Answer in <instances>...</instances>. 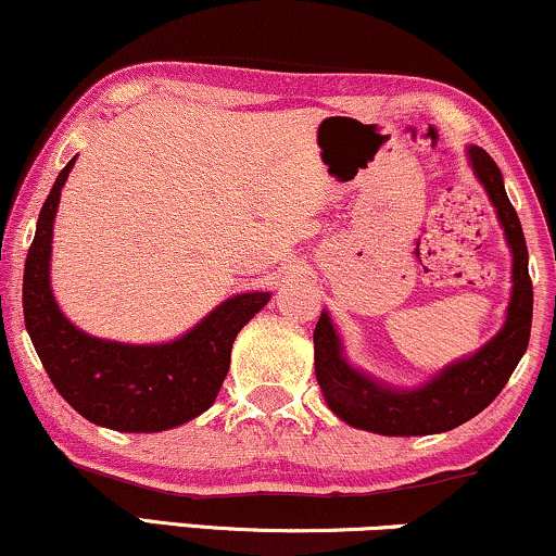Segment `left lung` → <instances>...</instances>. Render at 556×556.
I'll use <instances>...</instances> for the list:
<instances>
[{
	"instance_id": "obj_1",
	"label": "left lung",
	"mask_w": 556,
	"mask_h": 556,
	"mask_svg": "<svg viewBox=\"0 0 556 556\" xmlns=\"http://www.w3.org/2000/svg\"><path fill=\"white\" fill-rule=\"evenodd\" d=\"M475 174L488 189L501 217V226L513 251V294L508 320L493 341L484 343L469 359H462L439 371L431 382L418 390H390L377 384L362 371L349 367L341 356V341L336 336L328 313L315 326V377L326 395L330 410L349 426L382 435H428L452 431L482 413L508 384L513 369L521 362L531 336L533 285L529 277V249L516 207L510 205L503 187V174L490 153L469 149Z\"/></svg>"
}]
</instances>
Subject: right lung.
Segmentation results:
<instances>
[{
  "instance_id": "1",
  "label": "right lung",
  "mask_w": 556,
  "mask_h": 556,
  "mask_svg": "<svg viewBox=\"0 0 556 556\" xmlns=\"http://www.w3.org/2000/svg\"><path fill=\"white\" fill-rule=\"evenodd\" d=\"M72 159L40 210L25 258V328L59 395L91 424L125 433L181 426L215 403L230 367V349L245 323L269 302V292L236 294L179 341L130 346L81 333L63 318L51 292L53 217Z\"/></svg>"
}]
</instances>
